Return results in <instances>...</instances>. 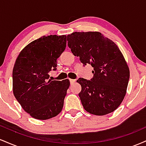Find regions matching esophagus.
<instances>
[{"mask_svg": "<svg viewBox=\"0 0 146 146\" xmlns=\"http://www.w3.org/2000/svg\"><path fill=\"white\" fill-rule=\"evenodd\" d=\"M76 82V80H73V79H70V82H71V84H73L74 82Z\"/></svg>", "mask_w": 146, "mask_h": 146, "instance_id": "esophagus-1", "label": "esophagus"}]
</instances>
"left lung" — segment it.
<instances>
[{"label": "left lung", "mask_w": 146, "mask_h": 146, "mask_svg": "<svg viewBox=\"0 0 146 146\" xmlns=\"http://www.w3.org/2000/svg\"><path fill=\"white\" fill-rule=\"evenodd\" d=\"M68 46L83 64L93 67L90 80L79 78L80 100L88 113L105 115L115 110L124 99L130 70L113 40L98 31L74 32L67 36Z\"/></svg>", "instance_id": "left-lung-1"}]
</instances>
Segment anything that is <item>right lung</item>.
Here are the masks:
<instances>
[{"mask_svg": "<svg viewBox=\"0 0 146 146\" xmlns=\"http://www.w3.org/2000/svg\"><path fill=\"white\" fill-rule=\"evenodd\" d=\"M66 36H42L20 52L13 68V93L25 112L36 119L46 120L62 111L70 86L68 79L48 80L56 70L57 59L64 51Z\"/></svg>", "mask_w": 146, "mask_h": 146, "instance_id": "add662e5", "label": "right lung"}]
</instances>
